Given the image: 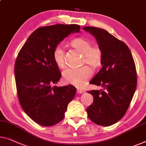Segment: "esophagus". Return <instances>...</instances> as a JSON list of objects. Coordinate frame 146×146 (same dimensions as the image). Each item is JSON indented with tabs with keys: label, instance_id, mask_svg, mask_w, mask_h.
<instances>
[{
	"label": "esophagus",
	"instance_id": "esophagus-1",
	"mask_svg": "<svg viewBox=\"0 0 146 146\" xmlns=\"http://www.w3.org/2000/svg\"><path fill=\"white\" fill-rule=\"evenodd\" d=\"M84 91L83 90H82V89H80V88H78L77 90V92L78 94H82V93H83Z\"/></svg>",
	"mask_w": 146,
	"mask_h": 146
}]
</instances>
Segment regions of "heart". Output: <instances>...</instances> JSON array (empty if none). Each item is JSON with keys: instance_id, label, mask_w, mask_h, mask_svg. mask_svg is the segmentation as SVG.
Listing matches in <instances>:
<instances>
[{"instance_id": "heart-1", "label": "heart", "mask_w": 146, "mask_h": 146, "mask_svg": "<svg viewBox=\"0 0 146 146\" xmlns=\"http://www.w3.org/2000/svg\"><path fill=\"white\" fill-rule=\"evenodd\" d=\"M70 44L82 54V63L98 67L100 66L103 60V52L98 44H92L88 39L78 37L71 41ZM53 59L60 67L65 66V51L62 45H57L53 51ZM92 69L88 66L79 68H67L63 71L62 75L67 83L77 87H82L92 77Z\"/></svg>"}]
</instances>
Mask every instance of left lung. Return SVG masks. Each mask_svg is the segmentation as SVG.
I'll return each mask as SVG.
<instances>
[{
	"mask_svg": "<svg viewBox=\"0 0 146 146\" xmlns=\"http://www.w3.org/2000/svg\"><path fill=\"white\" fill-rule=\"evenodd\" d=\"M83 29L95 36L103 52V66L90 82L102 89L88 91L94 102L86 111L93 123L108 127L125 115L132 101L137 86L135 63L127 45L107 31L95 27Z\"/></svg>",
	"mask_w": 146,
	"mask_h": 146,
	"instance_id": "left-lung-1",
	"label": "left lung"
}]
</instances>
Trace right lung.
Masks as SVG:
<instances>
[{"label": "right lung", "instance_id": "1", "mask_svg": "<svg viewBox=\"0 0 146 146\" xmlns=\"http://www.w3.org/2000/svg\"><path fill=\"white\" fill-rule=\"evenodd\" d=\"M78 25L40 27L31 33L19 50L14 73L19 104L33 121L43 127L53 126L64 118L67 105L77 89L71 84L57 87L60 69L53 51L64 38L79 32Z\"/></svg>", "mask_w": 146, "mask_h": 146}]
</instances>
